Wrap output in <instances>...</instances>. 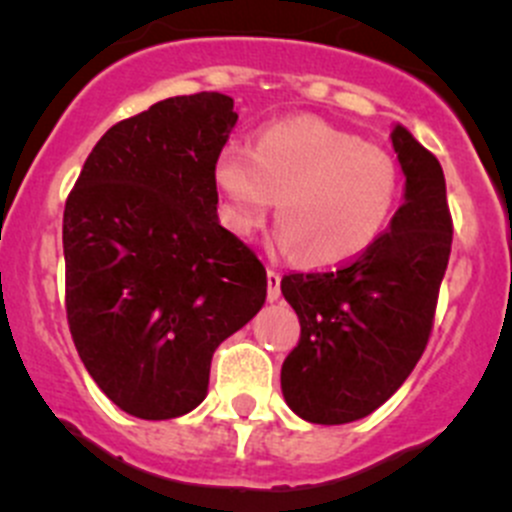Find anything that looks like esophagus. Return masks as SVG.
I'll return each mask as SVG.
<instances>
[{
	"instance_id": "obj_1",
	"label": "esophagus",
	"mask_w": 512,
	"mask_h": 512,
	"mask_svg": "<svg viewBox=\"0 0 512 512\" xmlns=\"http://www.w3.org/2000/svg\"><path fill=\"white\" fill-rule=\"evenodd\" d=\"M280 285H282V275L270 267V270H267V299H270V302L280 299V294H282Z\"/></svg>"
}]
</instances>
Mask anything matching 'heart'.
I'll use <instances>...</instances> for the list:
<instances>
[{
  "mask_svg": "<svg viewBox=\"0 0 512 512\" xmlns=\"http://www.w3.org/2000/svg\"><path fill=\"white\" fill-rule=\"evenodd\" d=\"M225 225L252 235L277 201V242L312 267L364 255L389 227L401 168L389 151L319 118L267 126L252 151L227 146L215 160Z\"/></svg>",
  "mask_w": 512,
  "mask_h": 512,
  "instance_id": "1",
  "label": "heart"
}]
</instances>
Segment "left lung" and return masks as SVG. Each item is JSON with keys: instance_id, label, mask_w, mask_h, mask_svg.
<instances>
[{"instance_id": "obj_1", "label": "left lung", "mask_w": 512, "mask_h": 512, "mask_svg": "<svg viewBox=\"0 0 512 512\" xmlns=\"http://www.w3.org/2000/svg\"><path fill=\"white\" fill-rule=\"evenodd\" d=\"M391 141L406 195L389 230L337 270L282 277L299 317L282 394L304 421L334 426L369 416L409 379L431 337L453 242L446 178L404 126Z\"/></svg>"}]
</instances>
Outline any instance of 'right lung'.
Masks as SVG:
<instances>
[{
  "label": "right lung",
  "instance_id": "add662e5",
  "mask_svg": "<svg viewBox=\"0 0 512 512\" xmlns=\"http://www.w3.org/2000/svg\"><path fill=\"white\" fill-rule=\"evenodd\" d=\"M232 98L173 96L118 121L64 208L66 319L98 389L163 421L208 394L210 361L267 294L265 265L218 223Z\"/></svg>",
  "mask_w": 512,
  "mask_h": 512
}]
</instances>
